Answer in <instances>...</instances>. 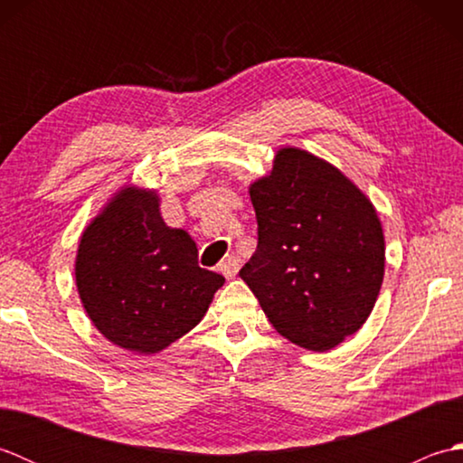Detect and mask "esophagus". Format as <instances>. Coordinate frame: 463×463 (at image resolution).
Returning a JSON list of instances; mask_svg holds the SVG:
<instances>
[{
  "label": "esophagus",
  "instance_id": "obj_1",
  "mask_svg": "<svg viewBox=\"0 0 463 463\" xmlns=\"http://www.w3.org/2000/svg\"><path fill=\"white\" fill-rule=\"evenodd\" d=\"M239 269H241V260H239L237 257H226V259L219 264V270H221V274H224L226 279L237 277Z\"/></svg>",
  "mask_w": 463,
  "mask_h": 463
}]
</instances>
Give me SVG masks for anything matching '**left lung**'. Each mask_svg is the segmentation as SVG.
<instances>
[{"mask_svg": "<svg viewBox=\"0 0 463 463\" xmlns=\"http://www.w3.org/2000/svg\"><path fill=\"white\" fill-rule=\"evenodd\" d=\"M259 244L241 269L284 338L326 352L362 328L383 280L373 204L336 166L284 146L250 184Z\"/></svg>", "mask_w": 463, "mask_h": 463, "instance_id": "1", "label": "left lung"}]
</instances>
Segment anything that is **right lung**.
Here are the masks:
<instances>
[{"mask_svg": "<svg viewBox=\"0 0 463 463\" xmlns=\"http://www.w3.org/2000/svg\"><path fill=\"white\" fill-rule=\"evenodd\" d=\"M75 282L107 340L155 354L203 320L224 279L199 267L189 234L165 224L155 191L127 186L83 231Z\"/></svg>", "mask_w": 463, "mask_h": 463, "instance_id": "1", "label": "right lung"}]
</instances>
